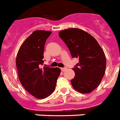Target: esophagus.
Masks as SVG:
<instances>
[{
  "label": "esophagus",
  "instance_id": "34e87169",
  "mask_svg": "<svg viewBox=\"0 0 120 120\" xmlns=\"http://www.w3.org/2000/svg\"><path fill=\"white\" fill-rule=\"evenodd\" d=\"M67 69V68L66 67H62V68H61V70L62 72H64V71H65Z\"/></svg>",
  "mask_w": 120,
  "mask_h": 120
}]
</instances>
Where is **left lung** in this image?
<instances>
[{
	"label": "left lung",
	"instance_id": "left-lung-1",
	"mask_svg": "<svg viewBox=\"0 0 120 120\" xmlns=\"http://www.w3.org/2000/svg\"><path fill=\"white\" fill-rule=\"evenodd\" d=\"M59 36L66 44L72 58L79 62L73 68L75 75L71 84L81 93H90L99 85L105 74L106 59L97 40L79 28L61 30Z\"/></svg>",
	"mask_w": 120,
	"mask_h": 120
}]
</instances>
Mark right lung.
Instances as JSON below:
<instances>
[{"instance_id": "obj_1", "label": "right lung", "mask_w": 120, "mask_h": 120, "mask_svg": "<svg viewBox=\"0 0 120 120\" xmlns=\"http://www.w3.org/2000/svg\"><path fill=\"white\" fill-rule=\"evenodd\" d=\"M51 31L35 30L24 41L18 52L16 65L19 82L37 99H44L54 91L61 69L43 67L44 45Z\"/></svg>"}]
</instances>
